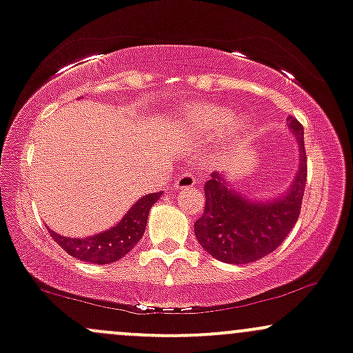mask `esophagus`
Here are the masks:
<instances>
[{"instance_id": "1", "label": "esophagus", "mask_w": 353, "mask_h": 353, "mask_svg": "<svg viewBox=\"0 0 353 353\" xmlns=\"http://www.w3.org/2000/svg\"><path fill=\"white\" fill-rule=\"evenodd\" d=\"M196 183H197L196 177L192 176L191 172H185L174 179V189H188V188H192Z\"/></svg>"}]
</instances>
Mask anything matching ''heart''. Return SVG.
Masks as SVG:
<instances>
[{
    "mask_svg": "<svg viewBox=\"0 0 353 353\" xmlns=\"http://www.w3.org/2000/svg\"><path fill=\"white\" fill-rule=\"evenodd\" d=\"M192 123L196 125V129L203 130V132L214 134L221 130V127L230 120V112L224 107H216V105H201L192 112ZM246 129L245 119L236 117L230 122V132L231 134H239Z\"/></svg>",
    "mask_w": 353,
    "mask_h": 353,
    "instance_id": "1",
    "label": "heart"
}]
</instances>
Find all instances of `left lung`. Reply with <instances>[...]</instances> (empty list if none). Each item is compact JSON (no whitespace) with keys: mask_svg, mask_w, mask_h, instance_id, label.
I'll use <instances>...</instances> for the list:
<instances>
[{"mask_svg":"<svg viewBox=\"0 0 353 353\" xmlns=\"http://www.w3.org/2000/svg\"><path fill=\"white\" fill-rule=\"evenodd\" d=\"M296 137L300 159L295 179L283 194L268 201L241 194L226 179V174L212 172L204 184L206 206L194 223L197 241L206 253L230 265H245L273 253L295 226L300 216L307 184V154L303 127L295 117L286 119Z\"/></svg>","mask_w":353,"mask_h":353,"instance_id":"left-lung-1","label":"left lung"}]
</instances>
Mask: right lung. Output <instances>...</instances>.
I'll return each instance as SVG.
<instances>
[{
    "label": "right lung",
    "mask_w": 353,
    "mask_h": 353,
    "mask_svg": "<svg viewBox=\"0 0 353 353\" xmlns=\"http://www.w3.org/2000/svg\"><path fill=\"white\" fill-rule=\"evenodd\" d=\"M162 192H150L142 196L130 206L127 214L119 221L110 230L97 233L87 238H68L50 231V236L67 251L73 258L85 263H94V265H108L115 263L117 259L125 256L132 248L137 245L145 231L147 218H149L150 208Z\"/></svg>",
    "instance_id": "obj_1"
}]
</instances>
